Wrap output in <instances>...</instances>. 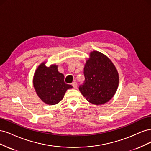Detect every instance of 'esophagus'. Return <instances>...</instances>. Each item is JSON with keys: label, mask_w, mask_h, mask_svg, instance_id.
Masks as SVG:
<instances>
[{"label": "esophagus", "mask_w": 151, "mask_h": 151, "mask_svg": "<svg viewBox=\"0 0 151 151\" xmlns=\"http://www.w3.org/2000/svg\"><path fill=\"white\" fill-rule=\"evenodd\" d=\"M72 85L73 87H74V89H77V83H76V81H74V83H72Z\"/></svg>", "instance_id": "esophagus-1"}]
</instances>
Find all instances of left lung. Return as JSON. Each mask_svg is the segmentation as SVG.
I'll return each mask as SVG.
<instances>
[{
    "label": "left lung",
    "mask_w": 151,
    "mask_h": 151,
    "mask_svg": "<svg viewBox=\"0 0 151 151\" xmlns=\"http://www.w3.org/2000/svg\"><path fill=\"white\" fill-rule=\"evenodd\" d=\"M84 74V83L79 89L89 103L96 105L104 104L116 93L119 75L115 65L104 54L91 52L85 63Z\"/></svg>",
    "instance_id": "left-lung-1"
}]
</instances>
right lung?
Segmentation results:
<instances>
[{"instance_id":"add662e5","label":"right lung","mask_w":151,"mask_h":151,"mask_svg":"<svg viewBox=\"0 0 151 151\" xmlns=\"http://www.w3.org/2000/svg\"><path fill=\"white\" fill-rule=\"evenodd\" d=\"M43 62L38 67L33 76V86L41 100L49 105L58 103L63 98L67 89L72 88L65 84L64 76L58 71L55 64L46 66Z\"/></svg>"}]
</instances>
